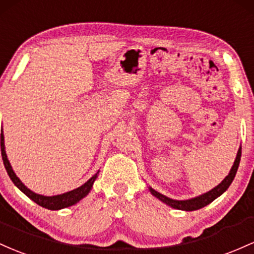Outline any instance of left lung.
<instances>
[{
  "label": "left lung",
  "mask_w": 254,
  "mask_h": 254,
  "mask_svg": "<svg viewBox=\"0 0 254 254\" xmlns=\"http://www.w3.org/2000/svg\"><path fill=\"white\" fill-rule=\"evenodd\" d=\"M240 158H241V146L239 147L238 153H236V157L234 161V164H233L232 169L226 178L223 179V181L221 184L217 185L216 187H213L211 190L209 192L203 193V194L194 196V198H190V199H186V200H176V199H172V198H168L167 195L162 194V193L157 192L152 189V187H149L150 193L153 196L159 199L161 201H163L164 204L169 205L170 207L176 210H184V211H194V210H199L201 207L206 206L210 203H212L216 198H218L219 195L223 194L224 192L228 190V187L230 186L233 180H234L236 172H238V168L239 164H240Z\"/></svg>",
  "instance_id": "1"
}]
</instances>
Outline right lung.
<instances>
[{"instance_id":"obj_1","label":"right lung","mask_w":254,"mask_h":254,"mask_svg":"<svg viewBox=\"0 0 254 254\" xmlns=\"http://www.w3.org/2000/svg\"><path fill=\"white\" fill-rule=\"evenodd\" d=\"M1 155H2V159H3L5 170H7L8 175H9L10 180L13 181V184L15 185V186L18 187L24 194H26L31 200H33L36 204L41 205V206L45 207V209L48 210H61V209H64V207L72 206V205L79 203V201L89 194L90 190H92L93 182L96 181L97 178H98V174H99V170H98V172H97L92 178L89 179V180L85 182L84 185H81V186L78 187V189L69 190V192L62 193V194H58V195H43V194H38V193H35L30 189H27V187L22 184L21 180H20L18 176H16V174L14 173L12 165H10L9 161H8L7 158V153H5L3 132L1 133Z\"/></svg>"}]
</instances>
